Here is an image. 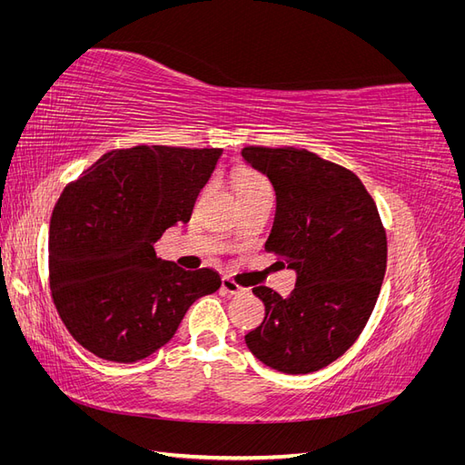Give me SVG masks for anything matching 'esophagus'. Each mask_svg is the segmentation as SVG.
<instances>
[{
  "mask_svg": "<svg viewBox=\"0 0 465 465\" xmlns=\"http://www.w3.org/2000/svg\"><path fill=\"white\" fill-rule=\"evenodd\" d=\"M221 291H223L224 294H244V292H248L246 287L238 285L236 281H232L231 277H223V279H221Z\"/></svg>",
  "mask_w": 465,
  "mask_h": 465,
  "instance_id": "obj_1",
  "label": "esophagus"
}]
</instances>
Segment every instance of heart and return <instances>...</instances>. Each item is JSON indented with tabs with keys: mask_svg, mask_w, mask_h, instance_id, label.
Here are the masks:
<instances>
[{
	"mask_svg": "<svg viewBox=\"0 0 465 465\" xmlns=\"http://www.w3.org/2000/svg\"><path fill=\"white\" fill-rule=\"evenodd\" d=\"M234 186L241 202L248 198H256V195L262 193H273L270 180L262 176L260 173L252 171V168H241V171L234 174Z\"/></svg>",
	"mask_w": 465,
	"mask_h": 465,
	"instance_id": "heart-1",
	"label": "heart"
}]
</instances>
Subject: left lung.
I'll return each instance as SVG.
<instances>
[{"instance_id":"1","label":"left lung","mask_w":465,"mask_h":465,"mask_svg":"<svg viewBox=\"0 0 465 465\" xmlns=\"http://www.w3.org/2000/svg\"><path fill=\"white\" fill-rule=\"evenodd\" d=\"M242 157L275 188L265 252L297 270L289 297L252 292L265 318L244 335L252 355L285 374L328 367L367 326L386 272V231L362 182L306 149L248 145Z\"/></svg>"}]
</instances>
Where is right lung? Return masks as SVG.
<instances>
[{"label": "right lung", "instance_id": "right-lung-1", "mask_svg": "<svg viewBox=\"0 0 465 465\" xmlns=\"http://www.w3.org/2000/svg\"><path fill=\"white\" fill-rule=\"evenodd\" d=\"M221 149L134 145L103 154L64 188L50 217L48 281L55 311L93 355L135 362L171 341L217 272H184L153 244L188 223Z\"/></svg>", "mask_w": 465, "mask_h": 465}]
</instances>
